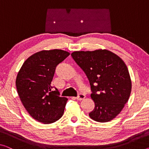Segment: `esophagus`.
<instances>
[{
    "label": "esophagus",
    "instance_id": "obj_1",
    "mask_svg": "<svg viewBox=\"0 0 149 149\" xmlns=\"http://www.w3.org/2000/svg\"><path fill=\"white\" fill-rule=\"evenodd\" d=\"M84 98H85V95H84V94H83V93H79V95H78L77 97H76L77 99L79 100H83Z\"/></svg>",
    "mask_w": 149,
    "mask_h": 149
}]
</instances>
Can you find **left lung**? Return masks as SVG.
Masks as SVG:
<instances>
[{"mask_svg":"<svg viewBox=\"0 0 149 149\" xmlns=\"http://www.w3.org/2000/svg\"><path fill=\"white\" fill-rule=\"evenodd\" d=\"M71 56L90 82L95 107L89 116L100 123L113 120L124 108L131 93V80L124 61L105 49L74 51Z\"/></svg>","mask_w":149,"mask_h":149,"instance_id":"1","label":"left lung"}]
</instances>
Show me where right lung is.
I'll list each match as a JSON object with an SVG mask.
<instances>
[{
    "label": "right lung",
    "mask_w": 149,
    "mask_h": 149,
    "mask_svg": "<svg viewBox=\"0 0 149 149\" xmlns=\"http://www.w3.org/2000/svg\"><path fill=\"white\" fill-rule=\"evenodd\" d=\"M70 53L60 49L41 51L31 55L20 68L16 79L22 104L34 119L51 124L63 115L68 98L52 91L51 82L56 66Z\"/></svg>",
    "instance_id": "1"
}]
</instances>
